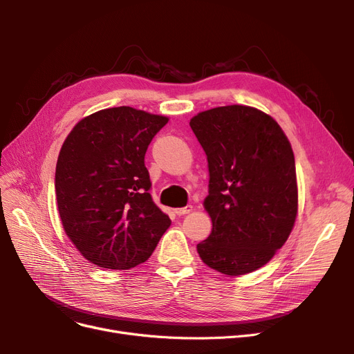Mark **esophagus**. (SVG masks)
<instances>
[{"label":"esophagus","instance_id":"34e87169","mask_svg":"<svg viewBox=\"0 0 354 354\" xmlns=\"http://www.w3.org/2000/svg\"><path fill=\"white\" fill-rule=\"evenodd\" d=\"M191 211H192V205H188V207H185V208H176V209H175V214H176L178 216H182V215L189 214Z\"/></svg>","mask_w":354,"mask_h":354}]
</instances>
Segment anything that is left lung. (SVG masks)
Masks as SVG:
<instances>
[{"label": "left lung", "mask_w": 354, "mask_h": 354, "mask_svg": "<svg viewBox=\"0 0 354 354\" xmlns=\"http://www.w3.org/2000/svg\"><path fill=\"white\" fill-rule=\"evenodd\" d=\"M189 124L209 169L203 207L212 231L198 254L230 277L261 268L286 244L299 209L291 145L280 124L250 106L201 111Z\"/></svg>", "instance_id": "obj_1"}]
</instances>
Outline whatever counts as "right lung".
I'll use <instances>...</instances> for the list:
<instances>
[{
    "label": "right lung",
    "instance_id": "right-lung-1",
    "mask_svg": "<svg viewBox=\"0 0 354 354\" xmlns=\"http://www.w3.org/2000/svg\"><path fill=\"white\" fill-rule=\"evenodd\" d=\"M167 118L129 106L73 127L55 166L64 232L91 264L133 268L152 255L171 219L152 201L145 153Z\"/></svg>",
    "mask_w": 354,
    "mask_h": 354
}]
</instances>
